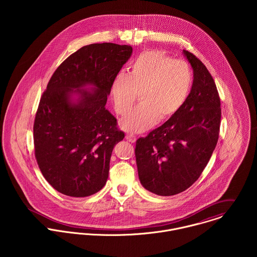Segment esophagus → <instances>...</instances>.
Returning <instances> with one entry per match:
<instances>
[{"instance_id": "obj_1", "label": "esophagus", "mask_w": 257, "mask_h": 257, "mask_svg": "<svg viewBox=\"0 0 257 257\" xmlns=\"http://www.w3.org/2000/svg\"><path fill=\"white\" fill-rule=\"evenodd\" d=\"M125 139H126L128 142H131V143H136V141H137L136 136L133 135V134H126Z\"/></svg>"}]
</instances>
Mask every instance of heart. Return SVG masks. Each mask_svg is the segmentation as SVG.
<instances>
[{
	"label": "heart",
	"instance_id": "b5f03b06",
	"mask_svg": "<svg viewBox=\"0 0 257 257\" xmlns=\"http://www.w3.org/2000/svg\"><path fill=\"white\" fill-rule=\"evenodd\" d=\"M193 85L191 68L162 51L149 49L138 55L128 74H116L110 85L114 110L126 114L137 103L141 105L121 119L123 130L141 133L155 121L163 122L175 115L187 101Z\"/></svg>",
	"mask_w": 257,
	"mask_h": 257
}]
</instances>
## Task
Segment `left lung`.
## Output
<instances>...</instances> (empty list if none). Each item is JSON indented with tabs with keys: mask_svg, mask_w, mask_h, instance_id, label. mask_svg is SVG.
Wrapping results in <instances>:
<instances>
[{
	"mask_svg": "<svg viewBox=\"0 0 257 257\" xmlns=\"http://www.w3.org/2000/svg\"><path fill=\"white\" fill-rule=\"evenodd\" d=\"M194 80L180 110L136 144L142 185L159 196L179 194L195 183L219 140L220 100L216 83L204 63L183 50Z\"/></svg>",
	"mask_w": 257,
	"mask_h": 257,
	"instance_id": "obj_1",
	"label": "left lung"
}]
</instances>
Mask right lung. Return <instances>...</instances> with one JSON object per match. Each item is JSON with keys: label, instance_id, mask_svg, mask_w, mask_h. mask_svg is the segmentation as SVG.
Listing matches in <instances>:
<instances>
[{"label": "right lung", "instance_id": "obj_1", "mask_svg": "<svg viewBox=\"0 0 257 257\" xmlns=\"http://www.w3.org/2000/svg\"><path fill=\"white\" fill-rule=\"evenodd\" d=\"M132 53L130 45L89 44L51 76L36 113L34 144L43 177L59 193L87 197L107 182L112 149L124 133L105 106L114 76ZM86 84L93 90L79 89ZM73 92L80 96L75 102Z\"/></svg>", "mask_w": 257, "mask_h": 257}]
</instances>
